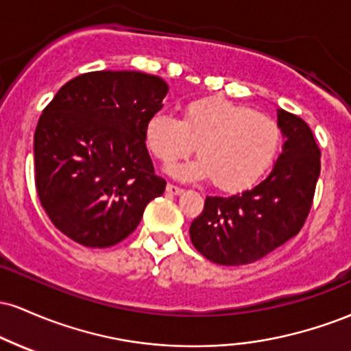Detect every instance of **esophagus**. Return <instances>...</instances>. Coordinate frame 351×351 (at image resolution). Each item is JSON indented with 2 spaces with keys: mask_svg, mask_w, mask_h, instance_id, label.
I'll return each mask as SVG.
<instances>
[{
  "mask_svg": "<svg viewBox=\"0 0 351 351\" xmlns=\"http://www.w3.org/2000/svg\"><path fill=\"white\" fill-rule=\"evenodd\" d=\"M167 193L178 196V195H181V193H183V188L175 186V184H167Z\"/></svg>",
  "mask_w": 351,
  "mask_h": 351,
  "instance_id": "1",
  "label": "esophagus"
}]
</instances>
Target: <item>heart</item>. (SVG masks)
<instances>
[{"instance_id":"b5f03b06","label":"heart","mask_w":351,"mask_h":351,"mask_svg":"<svg viewBox=\"0 0 351 351\" xmlns=\"http://www.w3.org/2000/svg\"><path fill=\"white\" fill-rule=\"evenodd\" d=\"M145 143L158 162L170 165L195 150L199 156L170 168L181 181L211 180L224 193L254 186L271 168L280 130L271 117L223 97L188 102L183 117L155 114L145 125Z\"/></svg>"}]
</instances>
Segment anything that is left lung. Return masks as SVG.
I'll return each instance as SVG.
<instances>
[{
  "label": "left lung",
  "mask_w": 351,
  "mask_h": 351,
  "mask_svg": "<svg viewBox=\"0 0 351 351\" xmlns=\"http://www.w3.org/2000/svg\"><path fill=\"white\" fill-rule=\"evenodd\" d=\"M277 125L284 145L267 178L229 198L208 196L189 226L193 245L211 263H256L299 234L307 219L320 175V148L300 117L279 108Z\"/></svg>",
  "instance_id": "1"
}]
</instances>
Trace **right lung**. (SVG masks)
I'll return each instance as SVG.
<instances>
[{"label":"right lung","instance_id":"1","mask_svg":"<svg viewBox=\"0 0 351 351\" xmlns=\"http://www.w3.org/2000/svg\"><path fill=\"white\" fill-rule=\"evenodd\" d=\"M168 86L135 71L87 72L59 88L34 132L39 201L62 234L86 247H110L135 231L163 195L145 125Z\"/></svg>","mask_w":351,"mask_h":351}]
</instances>
